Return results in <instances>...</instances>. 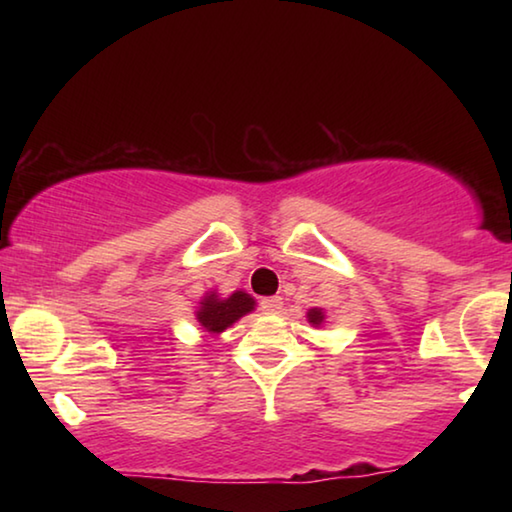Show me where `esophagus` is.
Listing matches in <instances>:
<instances>
[{
	"label": "esophagus",
	"instance_id": "1",
	"mask_svg": "<svg viewBox=\"0 0 512 512\" xmlns=\"http://www.w3.org/2000/svg\"><path fill=\"white\" fill-rule=\"evenodd\" d=\"M282 309V298H264L262 300V311L264 314H280Z\"/></svg>",
	"mask_w": 512,
	"mask_h": 512
}]
</instances>
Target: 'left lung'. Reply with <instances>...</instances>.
Here are the masks:
<instances>
[{"label":"left lung","mask_w":512,"mask_h":512,"mask_svg":"<svg viewBox=\"0 0 512 512\" xmlns=\"http://www.w3.org/2000/svg\"><path fill=\"white\" fill-rule=\"evenodd\" d=\"M307 320H309V325L323 327V323H325V311L320 309V307L309 309V311H307Z\"/></svg>","instance_id":"8db88e82"}]
</instances>
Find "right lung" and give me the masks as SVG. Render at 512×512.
<instances>
[{
    "label": "right lung",
    "instance_id": "obj_1",
    "mask_svg": "<svg viewBox=\"0 0 512 512\" xmlns=\"http://www.w3.org/2000/svg\"><path fill=\"white\" fill-rule=\"evenodd\" d=\"M257 302L255 298L246 293L244 289L232 291L228 298L219 296V293L207 291L196 307V323L201 327L205 336H219L225 329L232 327L239 318H244L250 311H255Z\"/></svg>",
    "mask_w": 512,
    "mask_h": 512
}]
</instances>
